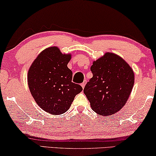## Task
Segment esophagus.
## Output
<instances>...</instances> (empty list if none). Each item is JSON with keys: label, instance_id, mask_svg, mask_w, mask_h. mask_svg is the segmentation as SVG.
Wrapping results in <instances>:
<instances>
[{"label": "esophagus", "instance_id": "obj_1", "mask_svg": "<svg viewBox=\"0 0 156 156\" xmlns=\"http://www.w3.org/2000/svg\"><path fill=\"white\" fill-rule=\"evenodd\" d=\"M86 83H87V80H85L84 81H83V83H82V84H81V86H82L83 88H84V87H85Z\"/></svg>", "mask_w": 156, "mask_h": 156}]
</instances>
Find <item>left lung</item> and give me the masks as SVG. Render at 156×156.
I'll return each mask as SVG.
<instances>
[{
	"mask_svg": "<svg viewBox=\"0 0 156 156\" xmlns=\"http://www.w3.org/2000/svg\"><path fill=\"white\" fill-rule=\"evenodd\" d=\"M90 70L93 76L83 92L91 108L105 117L117 112L126 104L132 90V69L122 57L107 52L93 61Z\"/></svg>",
	"mask_w": 156,
	"mask_h": 156,
	"instance_id": "obj_1",
	"label": "left lung"
}]
</instances>
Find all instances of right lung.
Instances as JSON below:
<instances>
[{
    "label": "right lung",
    "mask_w": 156,
    "mask_h": 156,
    "mask_svg": "<svg viewBox=\"0 0 156 156\" xmlns=\"http://www.w3.org/2000/svg\"><path fill=\"white\" fill-rule=\"evenodd\" d=\"M70 54H62L56 47L41 52L27 73V82L32 97L43 110L54 115L66 112L75 96L83 90L72 82L73 73L67 66Z\"/></svg>",
    "instance_id": "1"
}]
</instances>
